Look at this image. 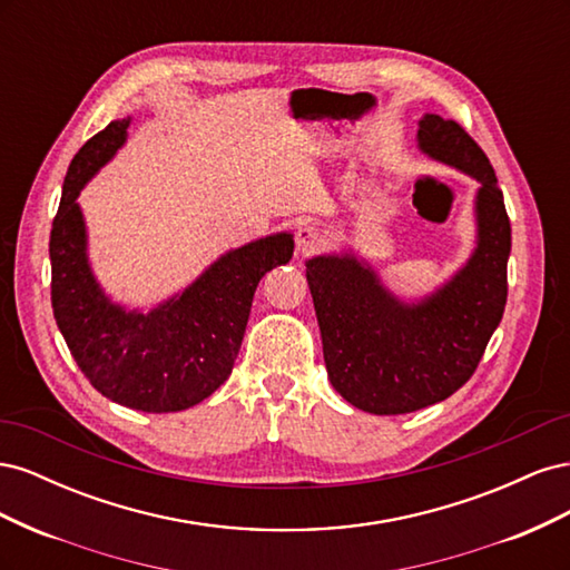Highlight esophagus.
Returning <instances> with one entry per match:
<instances>
[{
    "label": "esophagus",
    "mask_w": 570,
    "mask_h": 570,
    "mask_svg": "<svg viewBox=\"0 0 570 570\" xmlns=\"http://www.w3.org/2000/svg\"><path fill=\"white\" fill-rule=\"evenodd\" d=\"M323 245V233L316 226H302L297 230V249L302 254H312Z\"/></svg>",
    "instance_id": "34e87169"
}]
</instances>
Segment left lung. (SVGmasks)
<instances>
[{"mask_svg":"<svg viewBox=\"0 0 570 570\" xmlns=\"http://www.w3.org/2000/svg\"><path fill=\"white\" fill-rule=\"evenodd\" d=\"M419 147L480 183L478 247L433 297L404 304L356 256L306 262L323 358L352 406L394 416L438 404L475 373L507 306L511 223L485 151L456 120L425 114Z\"/></svg>","mask_w":570,"mask_h":570,"instance_id":"obj_1","label":"left lung"}]
</instances>
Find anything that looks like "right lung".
<instances>
[{
  "mask_svg": "<svg viewBox=\"0 0 570 570\" xmlns=\"http://www.w3.org/2000/svg\"><path fill=\"white\" fill-rule=\"evenodd\" d=\"M128 124L130 118L111 120L68 166L49 235L51 308L78 368L97 392L135 411H183L228 381L256 285L271 268L289 262L295 239L278 233L223 254L149 314L114 304L90 271L76 199L126 142Z\"/></svg>",
  "mask_w": 570,
  "mask_h": 570,
  "instance_id": "right-lung-1",
  "label": "right lung"
}]
</instances>
